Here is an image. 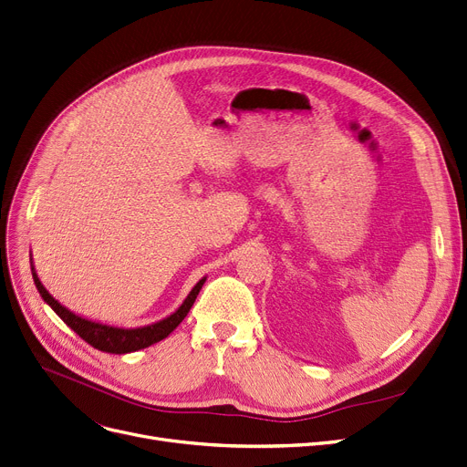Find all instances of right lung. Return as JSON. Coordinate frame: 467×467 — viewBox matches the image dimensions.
I'll return each instance as SVG.
<instances>
[{
  "instance_id": "add662e5",
  "label": "right lung",
  "mask_w": 467,
  "mask_h": 467,
  "mask_svg": "<svg viewBox=\"0 0 467 467\" xmlns=\"http://www.w3.org/2000/svg\"><path fill=\"white\" fill-rule=\"evenodd\" d=\"M30 269H32V278H34V284H36L39 296H42L47 306L60 318L65 320L67 327H70L79 337H82L84 341H88L89 346H93L95 349L105 351V353H114V355H126V353L145 349V348L152 346V343H158V341H161L164 337H168L179 327V324L183 322V318L187 317V313L192 307V303H194L200 288L204 286V282H206V276L200 278L196 282V286L185 297V301L181 303V306L171 315H168L166 318H161V320L152 322V324H147V327L124 328V327H112V324L91 320V318H86L82 315L70 311L68 307H65L63 303H58L46 290L42 280L37 278V273L34 269V261L32 259H30Z\"/></svg>"
}]
</instances>
